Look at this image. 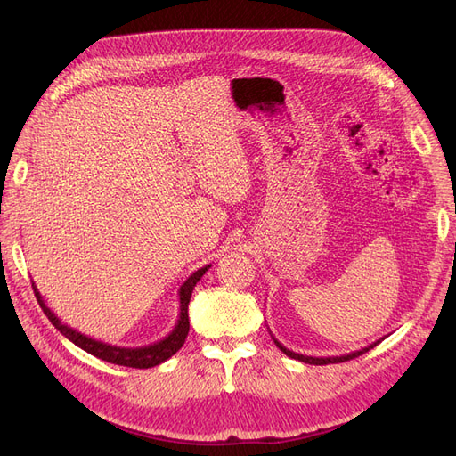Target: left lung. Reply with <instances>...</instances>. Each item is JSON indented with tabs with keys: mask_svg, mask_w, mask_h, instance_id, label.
Listing matches in <instances>:
<instances>
[{
	"mask_svg": "<svg viewBox=\"0 0 456 456\" xmlns=\"http://www.w3.org/2000/svg\"><path fill=\"white\" fill-rule=\"evenodd\" d=\"M272 338H273V342H275V346H278L285 355H289V357H293V360H298V362H305V363H310V365H327V363H342V362H348V360H354V357H357V355H362V354H365V352H369L370 348H375L377 344L382 340V338H379L377 342H372V344H369L367 348H362V350H355V352H350V354H346V355H330V357H314V355H302V354H297V352H293V350H289V348H285L283 344L275 338L273 335H272Z\"/></svg>",
	"mask_w": 456,
	"mask_h": 456,
	"instance_id": "obj_1",
	"label": "left lung"
}]
</instances>
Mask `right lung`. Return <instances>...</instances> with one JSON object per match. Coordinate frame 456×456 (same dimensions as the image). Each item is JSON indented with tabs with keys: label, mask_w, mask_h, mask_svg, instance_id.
<instances>
[{
	"label": "right lung",
	"mask_w": 456,
	"mask_h": 456,
	"mask_svg": "<svg viewBox=\"0 0 456 456\" xmlns=\"http://www.w3.org/2000/svg\"><path fill=\"white\" fill-rule=\"evenodd\" d=\"M209 268H211V265H207V266L196 270L181 285V291H178V300H181V312H178V320H176V325H175L171 333L165 338H161L159 342L148 344V346H141V348L112 346V344L94 340L87 335H81L79 330L62 323L59 317L54 315V312H51V308H47L45 300H44V297L39 295L34 281H32V287H34V293H36L39 306H41V310H44V314L49 317V322L54 327H57L68 340L74 342L76 346H79L81 350H86L87 354L99 357V360L108 362V363H116V365H123V367H134V369H150V367H156L163 362H167L171 355H175L178 350L183 348V344H184V340L188 337V330H190L188 305H190V298H191V291H194L196 283L203 278V273Z\"/></svg>",
	"instance_id": "1"
}]
</instances>
